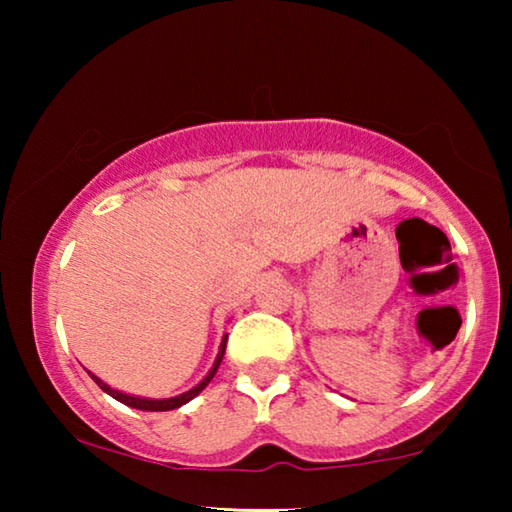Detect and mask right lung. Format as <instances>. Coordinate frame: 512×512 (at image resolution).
<instances>
[{"label": "right lung", "mask_w": 512, "mask_h": 512, "mask_svg": "<svg viewBox=\"0 0 512 512\" xmlns=\"http://www.w3.org/2000/svg\"><path fill=\"white\" fill-rule=\"evenodd\" d=\"M225 341H228V334L223 336V341H221V348H219V354H216V359H214V366L210 368V372H207V375L198 381V384L194 386V388H189V391H185V393H180V395H176V397H164V400H151V397H140V395H128V393H121V391H117V388H110L106 381L103 379H99L97 375H94V372H90L88 370V375L97 381L99 384V388L103 393H108L110 397H115L117 402H121V404H126V406H131V409H140V411H173V409H180V406L183 404H187V402H192L194 397L203 391V388L210 384V381L214 379V375H216V370H219V366H221V361H223V354H225Z\"/></svg>", "instance_id": "add662e5"}]
</instances>
